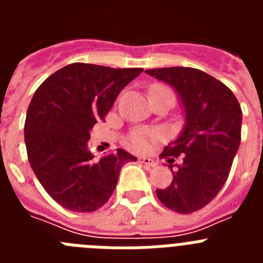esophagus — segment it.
I'll list each match as a JSON object with an SVG mask.
<instances>
[{
  "label": "esophagus",
  "instance_id": "34e87169",
  "mask_svg": "<svg viewBox=\"0 0 263 263\" xmlns=\"http://www.w3.org/2000/svg\"><path fill=\"white\" fill-rule=\"evenodd\" d=\"M138 160L141 162V163L145 164V166L147 167H157L158 164L154 159H152V158H148V157H139Z\"/></svg>",
  "mask_w": 263,
  "mask_h": 263
}]
</instances>
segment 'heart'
<instances>
[{
    "label": "heart",
    "mask_w": 263,
    "mask_h": 263,
    "mask_svg": "<svg viewBox=\"0 0 263 263\" xmlns=\"http://www.w3.org/2000/svg\"><path fill=\"white\" fill-rule=\"evenodd\" d=\"M158 88H163V87H158ZM160 133L158 130L153 129H142L138 130L136 133L132 136L130 138V146L137 150V152H146L150 148L152 143L157 142L160 139Z\"/></svg>",
    "instance_id": "b5f03b06"
}]
</instances>
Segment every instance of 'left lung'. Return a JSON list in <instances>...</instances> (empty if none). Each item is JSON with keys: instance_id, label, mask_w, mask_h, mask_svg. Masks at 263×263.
Segmentation results:
<instances>
[{"instance_id": "obj_1", "label": "left lung", "mask_w": 263, "mask_h": 263, "mask_svg": "<svg viewBox=\"0 0 263 263\" xmlns=\"http://www.w3.org/2000/svg\"><path fill=\"white\" fill-rule=\"evenodd\" d=\"M146 73L173 85L185 110L182 134L159 155L168 162L173 183L157 190V196L168 210L196 212L215 199L231 173L241 142L240 103L224 83L200 69L168 67Z\"/></svg>"}]
</instances>
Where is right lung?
Here are the masks:
<instances>
[{
    "label": "right lung",
    "instance_id": "1",
    "mask_svg": "<svg viewBox=\"0 0 263 263\" xmlns=\"http://www.w3.org/2000/svg\"><path fill=\"white\" fill-rule=\"evenodd\" d=\"M142 68L72 63L46 79L27 108L25 143L46 192L72 212H95L115 192L121 167L136 157L122 148L99 162L88 152L90 129Z\"/></svg>",
    "mask_w": 263,
    "mask_h": 263
}]
</instances>
